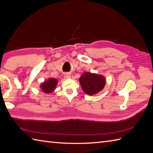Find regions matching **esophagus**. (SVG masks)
I'll use <instances>...</instances> for the list:
<instances>
[{
	"instance_id": "esophagus-1",
	"label": "esophagus",
	"mask_w": 153,
	"mask_h": 153,
	"mask_svg": "<svg viewBox=\"0 0 153 153\" xmlns=\"http://www.w3.org/2000/svg\"><path fill=\"white\" fill-rule=\"evenodd\" d=\"M64 76H65V79H70L71 76V74H70L69 73H66V74H65Z\"/></svg>"
}]
</instances>
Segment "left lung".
Returning a JSON list of instances; mask_svg holds the SVG:
<instances>
[{
  "label": "left lung",
  "mask_w": 153,
  "mask_h": 153,
  "mask_svg": "<svg viewBox=\"0 0 153 153\" xmlns=\"http://www.w3.org/2000/svg\"><path fill=\"white\" fill-rule=\"evenodd\" d=\"M79 82L85 94L93 96L102 90L105 86L106 80L102 74L84 72L80 77Z\"/></svg>",
  "instance_id": "left-lung-1"
}]
</instances>
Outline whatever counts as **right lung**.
<instances>
[{
	"label": "right lung",
	"mask_w": 153,
	"mask_h": 153,
	"mask_svg": "<svg viewBox=\"0 0 153 153\" xmlns=\"http://www.w3.org/2000/svg\"><path fill=\"white\" fill-rule=\"evenodd\" d=\"M58 79L54 78H49L41 83L39 88L45 94H51L54 92L58 84Z\"/></svg>",
	"instance_id": "obj_1"
}]
</instances>
